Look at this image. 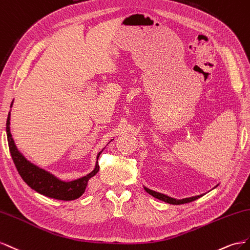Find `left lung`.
<instances>
[{"label":"left lung","instance_id":"obj_1","mask_svg":"<svg viewBox=\"0 0 250 250\" xmlns=\"http://www.w3.org/2000/svg\"><path fill=\"white\" fill-rule=\"evenodd\" d=\"M217 187H218V185H217ZM217 187H215V188H217ZM145 189H146V192H148V194L151 195V196H153L154 198L159 199V200H161V201H165V202H167V203L174 204V205L189 203V202H191V201L197 200L198 198H200V197H202V196L204 195V194H203V195L194 196V197H189V198H184V199H181V200H178V199H175V198H172V197H168V196H167V195H165V194H160V192H157V191L149 189V188H146V187H145Z\"/></svg>","mask_w":250,"mask_h":250}]
</instances>
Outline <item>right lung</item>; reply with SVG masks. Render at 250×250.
Listing matches in <instances>:
<instances>
[{
    "label": "right lung",
    "instance_id": "1",
    "mask_svg": "<svg viewBox=\"0 0 250 250\" xmlns=\"http://www.w3.org/2000/svg\"><path fill=\"white\" fill-rule=\"evenodd\" d=\"M12 104L13 101L11 103L10 108L12 106ZM6 133L12 160L20 176L22 177V179L29 185L32 189L46 197L63 201L75 200V199L80 198L84 192L90 178L95 176L99 170L98 162H96L95 168L88 175H85L82 178H78L76 180L62 181L59 179V178H56L51 173L47 172L44 168H41L33 165V163H31L29 160H27L25 158L22 153H20L10 133V112L8 113V117H7ZM104 148L98 153L97 161L99 155L102 154Z\"/></svg>",
    "mask_w": 250,
    "mask_h": 250
}]
</instances>
